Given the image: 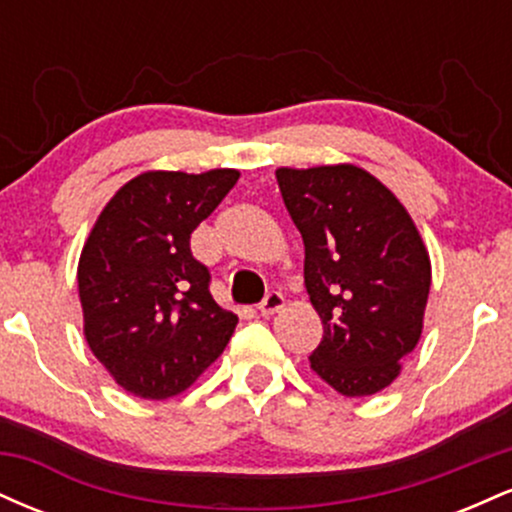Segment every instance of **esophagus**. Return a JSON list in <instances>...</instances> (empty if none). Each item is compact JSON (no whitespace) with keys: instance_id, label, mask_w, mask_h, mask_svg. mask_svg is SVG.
Returning a JSON list of instances; mask_svg holds the SVG:
<instances>
[{"instance_id":"esophagus-1","label":"esophagus","mask_w":512,"mask_h":512,"mask_svg":"<svg viewBox=\"0 0 512 512\" xmlns=\"http://www.w3.org/2000/svg\"><path fill=\"white\" fill-rule=\"evenodd\" d=\"M284 296H281L279 291H272V293H267V296H264V301L260 303V313L264 315V317H272V315H276L279 313L281 308H284Z\"/></svg>"}]
</instances>
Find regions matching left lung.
I'll list each match as a JSON object with an SVG mask.
<instances>
[{
    "label": "left lung",
    "instance_id": "obj_1",
    "mask_svg": "<svg viewBox=\"0 0 512 512\" xmlns=\"http://www.w3.org/2000/svg\"><path fill=\"white\" fill-rule=\"evenodd\" d=\"M322 320L310 368L344 397L385 390L424 332L431 257L392 190L354 163L276 168Z\"/></svg>",
    "mask_w": 512,
    "mask_h": 512
}]
</instances>
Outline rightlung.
Returning <instances> with one entry per match:
<instances>
[{"mask_svg": "<svg viewBox=\"0 0 512 512\" xmlns=\"http://www.w3.org/2000/svg\"><path fill=\"white\" fill-rule=\"evenodd\" d=\"M236 168L146 170L110 197L84 248V337L129 395H180L226 349L238 315L209 293L190 236L236 185Z\"/></svg>", "mask_w": 512, "mask_h": 512, "instance_id": "obj_1", "label": "right lung"}]
</instances>
